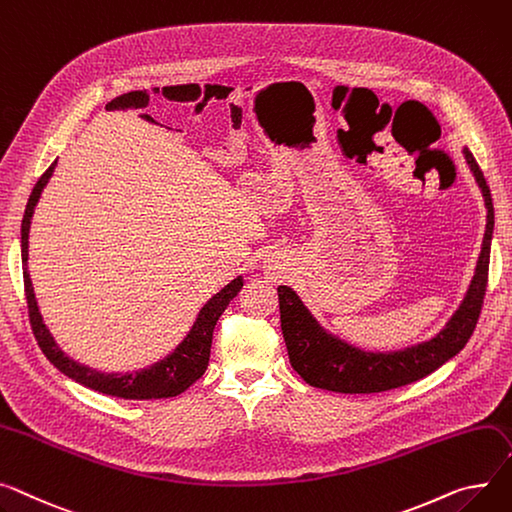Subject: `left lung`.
<instances>
[{"label":"left lung","instance_id":"obj_1","mask_svg":"<svg viewBox=\"0 0 512 512\" xmlns=\"http://www.w3.org/2000/svg\"><path fill=\"white\" fill-rule=\"evenodd\" d=\"M463 152L467 164L473 170L475 181H478L484 193L488 224L478 269H475V278L469 286L461 309L455 313L451 323L426 344L395 354H364L327 335L315 323L309 311L304 309L298 296L290 288L280 286L278 300L284 342L288 348L290 364L300 374L302 381H306L311 387L335 393L391 391L428 377L430 372L440 368L465 348L469 337L475 331V325H478L484 306L494 230V206L490 187L484 179L480 164L475 162L473 154L467 148Z\"/></svg>","mask_w":512,"mask_h":512}]
</instances>
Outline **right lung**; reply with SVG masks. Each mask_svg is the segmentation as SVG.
<instances>
[{
	"label": "right lung",
	"mask_w": 512,
	"mask_h": 512,
	"mask_svg": "<svg viewBox=\"0 0 512 512\" xmlns=\"http://www.w3.org/2000/svg\"><path fill=\"white\" fill-rule=\"evenodd\" d=\"M57 160L45 170L43 177L34 185L30 199L26 203V212L22 220V263H24V292H26V304H28V319L30 327L34 333V339H37L39 348L47 356V360L59 368L65 377L74 379L76 383L121 399H162V397H175L181 395L185 389H189L197 379H201V374L206 372L208 362H210V348H212V333L216 327V321L224 313L228 302L241 292L243 280L236 278L232 280L224 290H220L206 306H203L193 329L185 337V342L164 358L162 362L140 370V372H127V374H105L98 370H90L74 360L67 358L57 344L53 342V337L49 335L37 300H34V290L30 284V276L26 271V261H28V232H30V218L34 212V206L41 197L43 187L51 179L53 170H55Z\"/></svg>",
	"instance_id": "obj_1"
}]
</instances>
